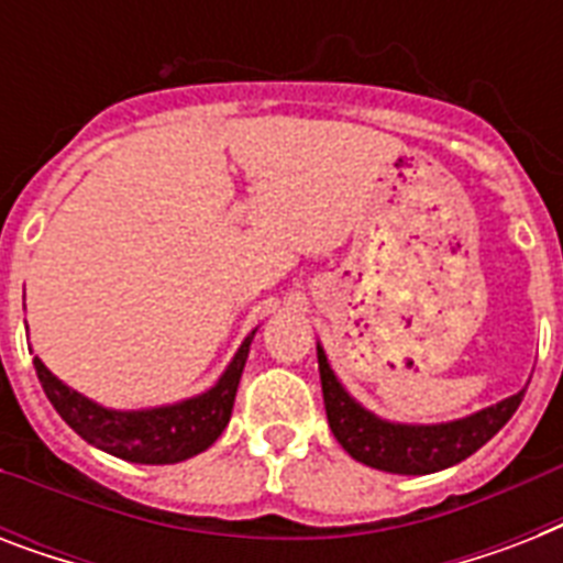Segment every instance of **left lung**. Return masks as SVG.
I'll return each instance as SVG.
<instances>
[{
  "mask_svg": "<svg viewBox=\"0 0 563 563\" xmlns=\"http://www.w3.org/2000/svg\"><path fill=\"white\" fill-rule=\"evenodd\" d=\"M318 371H321V391H324V409L335 441L356 459V462L376 467L385 473H406V476H423V473L444 471L464 462L482 444H488L499 429L506 427L517 411L523 391L515 397L476 411L471 418L453 420V423H435V427H406V423H388L376 415L365 411L327 365L324 351L318 347Z\"/></svg>",
  "mask_w": 563,
  "mask_h": 563,
  "instance_id": "left-lung-1",
  "label": "left lung"
}]
</instances>
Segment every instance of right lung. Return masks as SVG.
Instances as JSON below:
<instances>
[{
  "label": "right lung",
  "instance_id": "1",
  "mask_svg": "<svg viewBox=\"0 0 563 563\" xmlns=\"http://www.w3.org/2000/svg\"><path fill=\"white\" fill-rule=\"evenodd\" d=\"M254 333L247 335L228 371L212 385L207 394H198L192 400L163 406V409L145 411H110L99 402L87 400L69 385H64L43 362L34 356V371L46 391L48 402L69 427L99 446L104 453L136 464H175L184 459L203 453L216 438L224 432L236 400L239 379L245 368L247 347Z\"/></svg>",
  "mask_w": 563,
  "mask_h": 563
}]
</instances>
